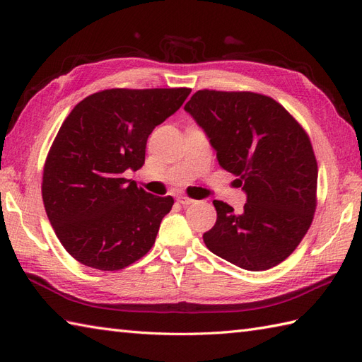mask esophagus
Masks as SVG:
<instances>
[{"mask_svg": "<svg viewBox=\"0 0 362 362\" xmlns=\"http://www.w3.org/2000/svg\"><path fill=\"white\" fill-rule=\"evenodd\" d=\"M177 202H178V204H181V205H190V204H193L194 201H193V199H190V198H187V196H178V198H177Z\"/></svg>", "mask_w": 362, "mask_h": 362, "instance_id": "obj_1", "label": "esophagus"}]
</instances>
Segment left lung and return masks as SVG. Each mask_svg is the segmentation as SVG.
<instances>
[{"mask_svg":"<svg viewBox=\"0 0 362 362\" xmlns=\"http://www.w3.org/2000/svg\"><path fill=\"white\" fill-rule=\"evenodd\" d=\"M184 110L246 193L240 214L213 201L217 221L204 234L206 247L245 270L278 266L298 247L315 211L310 137L279 103L254 92L198 90Z\"/></svg>","mask_w":362,"mask_h":362,"instance_id":"8db88e82","label":"left lung"}]
</instances>
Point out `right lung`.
<instances>
[{
  "label": "right lung",
  "instance_id": "1",
  "mask_svg": "<svg viewBox=\"0 0 362 362\" xmlns=\"http://www.w3.org/2000/svg\"><path fill=\"white\" fill-rule=\"evenodd\" d=\"M192 89H108L84 98L60 127L43 168L42 198L60 243L87 267L119 270L146 255L172 196L139 189L124 172Z\"/></svg>",
  "mask_w": 362,
  "mask_h": 362
}]
</instances>
